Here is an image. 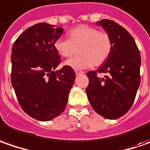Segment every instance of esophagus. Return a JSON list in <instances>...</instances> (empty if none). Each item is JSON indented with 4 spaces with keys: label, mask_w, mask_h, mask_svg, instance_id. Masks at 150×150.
<instances>
[{
    "label": "esophagus",
    "mask_w": 150,
    "mask_h": 150,
    "mask_svg": "<svg viewBox=\"0 0 150 150\" xmlns=\"http://www.w3.org/2000/svg\"><path fill=\"white\" fill-rule=\"evenodd\" d=\"M75 75H83V74L85 73L84 71H81V70H75Z\"/></svg>",
    "instance_id": "esophagus-1"
}]
</instances>
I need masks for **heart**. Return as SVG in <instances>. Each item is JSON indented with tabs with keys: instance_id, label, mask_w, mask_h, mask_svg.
<instances>
[{
	"instance_id": "b5f03b06",
	"label": "heart",
	"mask_w": 150,
	"mask_h": 150,
	"mask_svg": "<svg viewBox=\"0 0 150 150\" xmlns=\"http://www.w3.org/2000/svg\"><path fill=\"white\" fill-rule=\"evenodd\" d=\"M69 39H58L55 50L62 57L69 58L80 54L65 62L74 69H85L92 65L100 66L110 57L113 44L110 35L89 25H80L68 33Z\"/></svg>"
}]
</instances>
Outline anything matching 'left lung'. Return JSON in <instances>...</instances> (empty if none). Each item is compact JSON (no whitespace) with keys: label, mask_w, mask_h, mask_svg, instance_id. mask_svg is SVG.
I'll use <instances>...</instances> for the list:
<instances>
[{"label":"left lung","mask_w":150,"mask_h":150,"mask_svg":"<svg viewBox=\"0 0 150 150\" xmlns=\"http://www.w3.org/2000/svg\"><path fill=\"white\" fill-rule=\"evenodd\" d=\"M96 24L110 35L113 48L105 64L87 73L86 94L97 114L115 120L133 105L140 84L141 57L134 38L120 25L108 19ZM101 73L106 74L104 78L98 76Z\"/></svg>","instance_id":"8db88e82"}]
</instances>
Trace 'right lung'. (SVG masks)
I'll use <instances>...</instances> for the list:
<instances>
[{
  "label": "right lung",
  "instance_id": "1",
  "mask_svg": "<svg viewBox=\"0 0 150 150\" xmlns=\"http://www.w3.org/2000/svg\"><path fill=\"white\" fill-rule=\"evenodd\" d=\"M38 23L25 30L11 50V84L20 105L28 115L49 121L65 110L75 73L61 62L54 43L64 30Z\"/></svg>",
  "mask_w": 150,
  "mask_h": 150
}]
</instances>
